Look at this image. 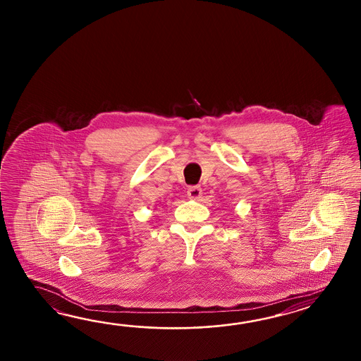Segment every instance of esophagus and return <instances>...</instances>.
Here are the masks:
<instances>
[{
    "mask_svg": "<svg viewBox=\"0 0 361 361\" xmlns=\"http://www.w3.org/2000/svg\"><path fill=\"white\" fill-rule=\"evenodd\" d=\"M201 195H202V190L199 185H192L187 191V196L191 200H199Z\"/></svg>",
    "mask_w": 361,
    "mask_h": 361,
    "instance_id": "34e87169",
    "label": "esophagus"
}]
</instances>
